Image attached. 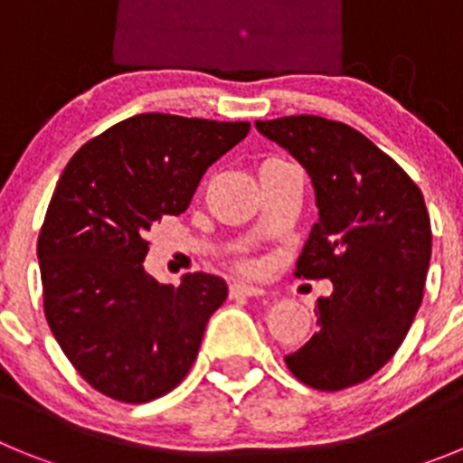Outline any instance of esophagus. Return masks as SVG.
Wrapping results in <instances>:
<instances>
[{"instance_id":"esophagus-1","label":"esophagus","mask_w":463,"mask_h":463,"mask_svg":"<svg viewBox=\"0 0 463 463\" xmlns=\"http://www.w3.org/2000/svg\"><path fill=\"white\" fill-rule=\"evenodd\" d=\"M267 294V289L260 285H248V282H232L229 285V297L232 298H245V297H261Z\"/></svg>"}]
</instances>
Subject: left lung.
Masks as SVG:
<instances>
[{"label":"left lung","mask_w":463,"mask_h":463,"mask_svg":"<svg viewBox=\"0 0 463 463\" xmlns=\"http://www.w3.org/2000/svg\"><path fill=\"white\" fill-rule=\"evenodd\" d=\"M255 127L313 183L317 222L297 276L334 282L315 306L320 329L285 364L308 387L345 390L394 357L422 304L431 260L424 196L390 155L343 122L289 116Z\"/></svg>","instance_id":"obj_1"}]
</instances>
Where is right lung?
Instances as JSON below:
<instances>
[{"label": "right lung", "mask_w": 463, "mask_h": 463, "mask_svg": "<svg viewBox=\"0 0 463 463\" xmlns=\"http://www.w3.org/2000/svg\"><path fill=\"white\" fill-rule=\"evenodd\" d=\"M250 122L141 113L69 159L41 227L43 310L62 353L97 392L146 403L192 369L227 282L187 273L162 285L146 273L148 232L190 206L213 162Z\"/></svg>", "instance_id": "obj_1"}]
</instances>
